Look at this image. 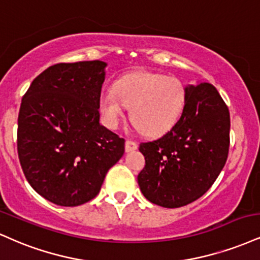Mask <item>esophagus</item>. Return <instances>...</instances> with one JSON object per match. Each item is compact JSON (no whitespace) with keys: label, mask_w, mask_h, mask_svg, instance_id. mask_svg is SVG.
<instances>
[{"label":"esophagus","mask_w":260,"mask_h":260,"mask_svg":"<svg viewBox=\"0 0 260 260\" xmlns=\"http://www.w3.org/2000/svg\"><path fill=\"white\" fill-rule=\"evenodd\" d=\"M137 148H138V144H137L136 142H133V140H131V139L126 140V151L127 152L134 151Z\"/></svg>","instance_id":"esophagus-1"}]
</instances>
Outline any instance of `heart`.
<instances>
[{
    "mask_svg": "<svg viewBox=\"0 0 260 260\" xmlns=\"http://www.w3.org/2000/svg\"><path fill=\"white\" fill-rule=\"evenodd\" d=\"M186 103V87L177 77L150 71L124 75L112 92L100 96L99 109L109 128H117L131 108V120L150 137L170 131L179 120Z\"/></svg>",
    "mask_w": 260,
    "mask_h": 260,
    "instance_id": "1",
    "label": "heart"
}]
</instances>
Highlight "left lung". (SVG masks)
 Segmentation results:
<instances>
[{
	"mask_svg": "<svg viewBox=\"0 0 260 260\" xmlns=\"http://www.w3.org/2000/svg\"><path fill=\"white\" fill-rule=\"evenodd\" d=\"M229 145V109L215 87H186V103L177 123L161 138L140 143L145 157L138 174L143 195L166 208L196 201L219 176Z\"/></svg>",
	"mask_w": 260,
	"mask_h": 260,
	"instance_id": "left-lung-1",
	"label": "left lung"
}]
</instances>
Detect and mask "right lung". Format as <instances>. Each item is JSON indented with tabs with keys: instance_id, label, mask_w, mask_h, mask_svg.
<instances>
[{
	"instance_id": "1",
	"label": "right lung",
	"mask_w": 260,
	"mask_h": 260,
	"mask_svg": "<svg viewBox=\"0 0 260 260\" xmlns=\"http://www.w3.org/2000/svg\"><path fill=\"white\" fill-rule=\"evenodd\" d=\"M106 64L59 62L40 74L21 99L18 156L42 198L75 207L94 199L124 139L99 123Z\"/></svg>"
}]
</instances>
